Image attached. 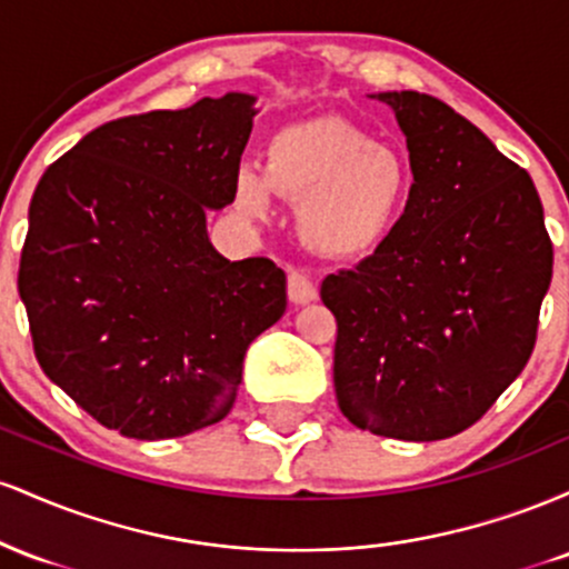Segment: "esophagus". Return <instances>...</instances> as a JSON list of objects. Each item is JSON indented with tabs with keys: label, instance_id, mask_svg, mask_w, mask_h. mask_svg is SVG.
<instances>
[{
	"label": "esophagus",
	"instance_id": "1",
	"mask_svg": "<svg viewBox=\"0 0 569 569\" xmlns=\"http://www.w3.org/2000/svg\"><path fill=\"white\" fill-rule=\"evenodd\" d=\"M318 299V289L310 278L302 272H289V302L291 305H310Z\"/></svg>",
	"mask_w": 569,
	"mask_h": 569
}]
</instances>
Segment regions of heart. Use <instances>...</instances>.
I'll use <instances>...</instances> for the list:
<instances>
[{
	"instance_id": "1",
	"label": "heart",
	"mask_w": 569,
	"mask_h": 569,
	"mask_svg": "<svg viewBox=\"0 0 569 569\" xmlns=\"http://www.w3.org/2000/svg\"><path fill=\"white\" fill-rule=\"evenodd\" d=\"M272 192L299 202V232L312 251L350 259L393 232L409 198V168L350 122L312 117L272 136L264 171L253 162L234 171L232 202L243 217H270Z\"/></svg>"
}]
</instances>
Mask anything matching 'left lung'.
Segmentation results:
<instances>
[{
    "mask_svg": "<svg viewBox=\"0 0 569 569\" xmlns=\"http://www.w3.org/2000/svg\"><path fill=\"white\" fill-rule=\"evenodd\" d=\"M396 114L415 184L393 232L329 276L335 393L356 428L439 441L471 428L530 361L553 251L530 173L473 122L415 90Z\"/></svg>",
    "mask_w": 569,
    "mask_h": 569,
    "instance_id": "left-lung-1",
    "label": "left lung"
}]
</instances>
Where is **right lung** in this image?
<instances>
[{
	"label": "right lung",
	"mask_w": 569,
	"mask_h": 569,
	"mask_svg": "<svg viewBox=\"0 0 569 569\" xmlns=\"http://www.w3.org/2000/svg\"><path fill=\"white\" fill-rule=\"evenodd\" d=\"M257 96L122 117L44 171L18 291L50 382L128 439L230 415L248 345L286 312V272L230 262L206 213L232 202Z\"/></svg>",
	"instance_id": "1"
}]
</instances>
